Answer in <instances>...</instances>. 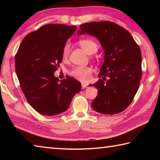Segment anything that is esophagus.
<instances>
[{"instance_id": "esophagus-1", "label": "esophagus", "mask_w": 160, "mask_h": 160, "mask_svg": "<svg viewBox=\"0 0 160 160\" xmlns=\"http://www.w3.org/2000/svg\"><path fill=\"white\" fill-rule=\"evenodd\" d=\"M87 87V86L85 84H82V88L84 89H86V88Z\"/></svg>"}]
</instances>
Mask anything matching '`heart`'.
<instances>
[{"label": "heart", "mask_w": 160, "mask_h": 160, "mask_svg": "<svg viewBox=\"0 0 160 160\" xmlns=\"http://www.w3.org/2000/svg\"><path fill=\"white\" fill-rule=\"evenodd\" d=\"M79 45L82 47L84 52H86L88 54H93L97 52L98 49V46L97 43L94 40L90 38H82L79 40ZM70 51V45L69 43H66L64 45L62 56L63 58H67L69 56ZM91 73H92V69L88 67H75L71 70L69 72L71 76L76 78V79L81 81L82 82H89L91 79Z\"/></svg>", "instance_id": "b5f03b06"}]
</instances>
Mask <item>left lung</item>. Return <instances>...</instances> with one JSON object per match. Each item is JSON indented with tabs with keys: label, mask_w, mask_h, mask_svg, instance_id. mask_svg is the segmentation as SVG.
Masks as SVG:
<instances>
[{
	"label": "left lung",
	"mask_w": 160,
	"mask_h": 160,
	"mask_svg": "<svg viewBox=\"0 0 160 160\" xmlns=\"http://www.w3.org/2000/svg\"><path fill=\"white\" fill-rule=\"evenodd\" d=\"M95 36L104 51V61L93 84L98 94L91 103L93 109L113 115L127 108L136 94L142 78V56L138 44L127 29L113 22L82 24L78 34Z\"/></svg>",
	"instance_id": "obj_1"
}]
</instances>
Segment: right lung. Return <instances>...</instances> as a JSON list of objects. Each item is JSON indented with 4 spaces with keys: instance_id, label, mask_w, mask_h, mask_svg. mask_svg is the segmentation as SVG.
<instances>
[{
    "instance_id": "1",
    "label": "right lung",
    "mask_w": 160,
    "mask_h": 160,
    "mask_svg": "<svg viewBox=\"0 0 160 160\" xmlns=\"http://www.w3.org/2000/svg\"><path fill=\"white\" fill-rule=\"evenodd\" d=\"M76 26L48 24L28 33L15 56V68L22 92L29 104L45 115L67 110L71 100L81 90V83L67 76H54L62 62V49L76 32Z\"/></svg>"
}]
</instances>
